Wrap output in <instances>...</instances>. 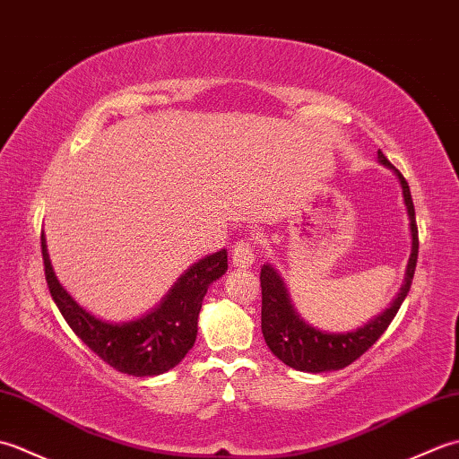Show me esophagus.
I'll use <instances>...</instances> for the list:
<instances>
[{
  "mask_svg": "<svg viewBox=\"0 0 459 459\" xmlns=\"http://www.w3.org/2000/svg\"><path fill=\"white\" fill-rule=\"evenodd\" d=\"M255 264V250L248 242H237L235 250H232V266L235 268H250Z\"/></svg>",
  "mask_w": 459,
  "mask_h": 459,
  "instance_id": "1",
  "label": "esophagus"
}]
</instances>
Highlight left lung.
Wrapping results in <instances>:
<instances>
[{
  "mask_svg": "<svg viewBox=\"0 0 459 459\" xmlns=\"http://www.w3.org/2000/svg\"><path fill=\"white\" fill-rule=\"evenodd\" d=\"M378 161L385 168L393 169L401 181L403 197L406 204L408 219H411V237H412V250L408 258L406 272L401 291L391 301L383 314L375 316L363 327H357L345 333H331V331H321L301 317L291 298L284 280L278 274V270L266 264L260 270V286H262V335L266 339L270 347L281 363L304 373H327V370H339L353 363L368 347L377 343V339L385 333L386 327L391 325L396 311L401 309L404 298L411 291V284L416 270L418 258V227L416 214L412 204L411 187H408L403 173L385 158V153L378 150Z\"/></svg>",
  "mask_w": 459,
  "mask_h": 459,
  "instance_id": "left-lung-1",
  "label": "left lung"
}]
</instances>
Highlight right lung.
Wrapping results in <instances>:
<instances>
[{
  "label": "right lung",
  "instance_id": "obj_1",
  "mask_svg": "<svg viewBox=\"0 0 459 459\" xmlns=\"http://www.w3.org/2000/svg\"><path fill=\"white\" fill-rule=\"evenodd\" d=\"M47 286L55 304L76 335L104 363L132 377H158L178 367L197 339V321L209 286L227 272V250L195 262L148 314L132 321H104L79 306L56 280L41 235Z\"/></svg>",
  "mask_w": 459,
  "mask_h": 459
}]
</instances>
